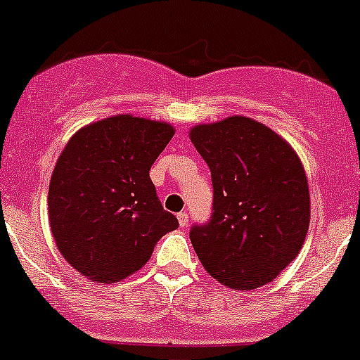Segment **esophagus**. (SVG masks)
Listing matches in <instances>:
<instances>
[{
  "label": "esophagus",
  "mask_w": 360,
  "mask_h": 360,
  "mask_svg": "<svg viewBox=\"0 0 360 360\" xmlns=\"http://www.w3.org/2000/svg\"><path fill=\"white\" fill-rule=\"evenodd\" d=\"M177 221H179L181 226H188V223H190V218H188L186 212H179V214H177Z\"/></svg>",
  "instance_id": "esophagus-1"
}]
</instances>
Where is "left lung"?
I'll return each instance as SVG.
<instances>
[{"mask_svg":"<svg viewBox=\"0 0 360 360\" xmlns=\"http://www.w3.org/2000/svg\"><path fill=\"white\" fill-rule=\"evenodd\" d=\"M190 141L214 188L211 221L190 232L198 260L232 290L271 283L297 257L309 229L301 158L280 134L246 116L195 124Z\"/></svg>","mask_w":360,"mask_h":360,"instance_id":"1","label":"left lung"}]
</instances>
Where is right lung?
Segmentation results:
<instances>
[{
  "label": "right lung",
  "mask_w": 360,
  "mask_h": 360,
  "mask_svg": "<svg viewBox=\"0 0 360 360\" xmlns=\"http://www.w3.org/2000/svg\"><path fill=\"white\" fill-rule=\"evenodd\" d=\"M176 130L116 114L70 137L49 183V225L59 253L95 283L127 280L179 226L156 197L151 165Z\"/></svg>",
  "instance_id": "obj_1"
}]
</instances>
